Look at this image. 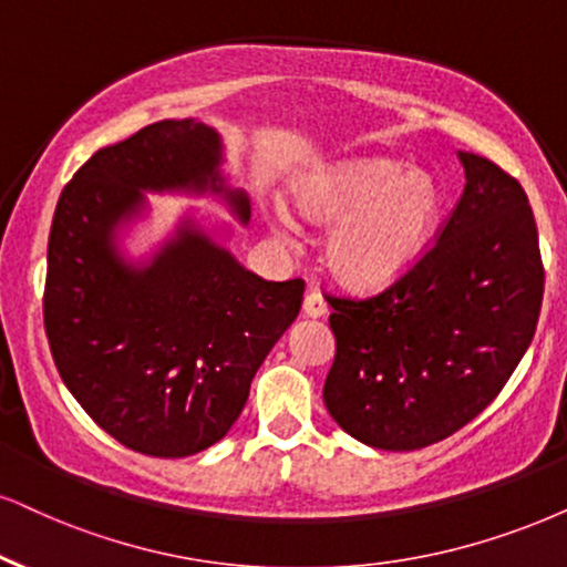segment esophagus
<instances>
[{
	"label": "esophagus",
	"instance_id": "obj_1",
	"mask_svg": "<svg viewBox=\"0 0 567 567\" xmlns=\"http://www.w3.org/2000/svg\"><path fill=\"white\" fill-rule=\"evenodd\" d=\"M303 313H306V317H311V319L324 317V313H327V300H324V296H321L319 290H311L303 298Z\"/></svg>",
	"mask_w": 567,
	"mask_h": 567
}]
</instances>
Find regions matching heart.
Instances as JSON below:
<instances>
[{
  "instance_id": "obj_1",
  "label": "heart",
  "mask_w": 567,
  "mask_h": 567,
  "mask_svg": "<svg viewBox=\"0 0 567 567\" xmlns=\"http://www.w3.org/2000/svg\"><path fill=\"white\" fill-rule=\"evenodd\" d=\"M300 214L334 221L327 235V261L340 279L374 288L405 275L424 256L442 217V188L429 172L403 162L353 159L311 172L292 190ZM279 227L292 233L279 206Z\"/></svg>"
}]
</instances>
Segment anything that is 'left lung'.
<instances>
[{
    "instance_id": "left-lung-1",
    "label": "left lung",
    "mask_w": 567,
    "mask_h": 567,
    "mask_svg": "<svg viewBox=\"0 0 567 567\" xmlns=\"http://www.w3.org/2000/svg\"><path fill=\"white\" fill-rule=\"evenodd\" d=\"M465 188L432 248L367 298L329 296L324 405L358 442L421 450L474 421L532 346L544 296L534 212L515 177L461 152Z\"/></svg>"
}]
</instances>
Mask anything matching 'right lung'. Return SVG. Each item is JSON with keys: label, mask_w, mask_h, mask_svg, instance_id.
Here are the masks:
<instances>
[{"label": "right lung", "mask_w": 567, "mask_h": 567, "mask_svg": "<svg viewBox=\"0 0 567 567\" xmlns=\"http://www.w3.org/2000/svg\"><path fill=\"white\" fill-rule=\"evenodd\" d=\"M219 167L214 127L162 120L99 148L56 200L44 288L56 371L106 434L143 455H196L230 432L303 303V279L267 282L193 219L152 261L117 250L146 190L217 193L246 225L250 200Z\"/></svg>", "instance_id": "add662e5"}]
</instances>
